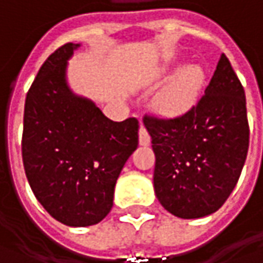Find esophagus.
<instances>
[{
    "mask_svg": "<svg viewBox=\"0 0 263 263\" xmlns=\"http://www.w3.org/2000/svg\"><path fill=\"white\" fill-rule=\"evenodd\" d=\"M151 142V137H149L148 131L144 125H141L140 128V144L141 145H148Z\"/></svg>",
    "mask_w": 263,
    "mask_h": 263,
    "instance_id": "esophagus-1",
    "label": "esophagus"
}]
</instances>
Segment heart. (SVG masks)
<instances>
[{"instance_id": "1", "label": "heart", "mask_w": 263, "mask_h": 263, "mask_svg": "<svg viewBox=\"0 0 263 263\" xmlns=\"http://www.w3.org/2000/svg\"><path fill=\"white\" fill-rule=\"evenodd\" d=\"M204 71L198 65H187L157 97L156 109L164 116H179L186 114L196 102L204 84Z\"/></svg>"}]
</instances>
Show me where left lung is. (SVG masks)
I'll return each instance as SVG.
<instances>
[{"label":"left lung","mask_w":263,"mask_h":263,"mask_svg":"<svg viewBox=\"0 0 263 263\" xmlns=\"http://www.w3.org/2000/svg\"><path fill=\"white\" fill-rule=\"evenodd\" d=\"M156 154L154 191L168 213L201 218L233 192L249 148L245 90L222 53L205 93L173 119L144 116Z\"/></svg>","instance_id":"8db88e82"}]
</instances>
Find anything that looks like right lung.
Returning <instances> with one entry per match:
<instances>
[{"instance_id": "add662e5", "label": "right lung", "mask_w": 263, "mask_h": 263, "mask_svg": "<svg viewBox=\"0 0 263 263\" xmlns=\"http://www.w3.org/2000/svg\"><path fill=\"white\" fill-rule=\"evenodd\" d=\"M65 43L43 62L24 103L22 154L29 185L42 206L69 227L103 220L116 180L138 147V119L114 122L67 84Z\"/></svg>"}]
</instances>
